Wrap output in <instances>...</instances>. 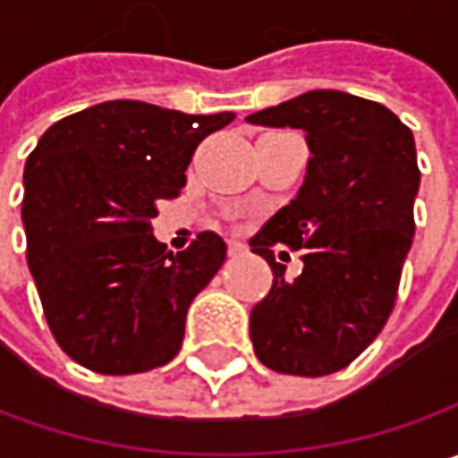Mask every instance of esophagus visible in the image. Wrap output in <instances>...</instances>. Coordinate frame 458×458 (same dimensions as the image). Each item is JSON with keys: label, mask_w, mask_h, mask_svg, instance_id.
I'll return each mask as SVG.
<instances>
[{"label": "esophagus", "mask_w": 458, "mask_h": 458, "mask_svg": "<svg viewBox=\"0 0 458 458\" xmlns=\"http://www.w3.org/2000/svg\"><path fill=\"white\" fill-rule=\"evenodd\" d=\"M226 250H229V255H242L244 252V244L242 242H229Z\"/></svg>", "instance_id": "esophagus-1"}]
</instances>
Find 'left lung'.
<instances>
[{"label": "left lung", "mask_w": 458, "mask_h": 458, "mask_svg": "<svg viewBox=\"0 0 458 458\" xmlns=\"http://www.w3.org/2000/svg\"><path fill=\"white\" fill-rule=\"evenodd\" d=\"M247 122L303 130L310 150L298 196L250 239L273 267L250 316L255 354L280 375L324 377L357 360L395 308L420 183L413 132L387 106L344 91H308ZM275 243L301 252L293 281Z\"/></svg>", "instance_id": "8db88e82"}]
</instances>
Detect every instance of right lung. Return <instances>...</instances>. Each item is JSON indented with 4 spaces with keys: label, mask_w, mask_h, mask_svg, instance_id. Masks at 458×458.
I'll list each match as a JSON object with an SVG mask.
<instances>
[{
    "label": "right lung",
    "mask_w": 458,
    "mask_h": 458,
    "mask_svg": "<svg viewBox=\"0 0 458 458\" xmlns=\"http://www.w3.org/2000/svg\"><path fill=\"white\" fill-rule=\"evenodd\" d=\"M232 119L116 98L55 122L30 152L27 265L53 339L81 367L137 375L181 352L188 306L226 244L201 232L173 255L152 219L181 196L196 148Z\"/></svg>",
    "instance_id": "1"
}]
</instances>
